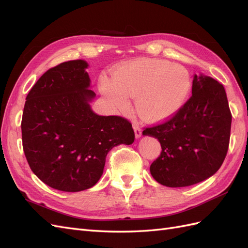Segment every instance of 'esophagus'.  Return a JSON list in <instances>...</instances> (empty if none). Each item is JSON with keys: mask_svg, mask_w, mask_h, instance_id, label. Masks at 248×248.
I'll return each instance as SVG.
<instances>
[{"mask_svg": "<svg viewBox=\"0 0 248 248\" xmlns=\"http://www.w3.org/2000/svg\"><path fill=\"white\" fill-rule=\"evenodd\" d=\"M133 129H134V133H136V138L139 139L141 137V129L140 128V126L137 124H133Z\"/></svg>", "mask_w": 248, "mask_h": 248, "instance_id": "1", "label": "esophagus"}]
</instances>
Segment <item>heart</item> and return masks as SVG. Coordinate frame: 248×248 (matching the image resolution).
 Masks as SVG:
<instances>
[{
    "label": "heart",
    "instance_id": "heart-1",
    "mask_svg": "<svg viewBox=\"0 0 248 248\" xmlns=\"http://www.w3.org/2000/svg\"><path fill=\"white\" fill-rule=\"evenodd\" d=\"M101 91L119 110L134 97L138 115L148 122H160L182 108L191 90L190 74L184 66L164 60L140 59L114 73V80L103 78Z\"/></svg>",
    "mask_w": 248,
    "mask_h": 248
}]
</instances>
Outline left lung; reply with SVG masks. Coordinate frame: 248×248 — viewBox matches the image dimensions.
<instances>
[{
    "mask_svg": "<svg viewBox=\"0 0 248 248\" xmlns=\"http://www.w3.org/2000/svg\"><path fill=\"white\" fill-rule=\"evenodd\" d=\"M231 123L223 86L212 78L194 76L192 95L182 108L142 131L158 140L162 149L150 167L153 178L169 187H185L214 175L228 153Z\"/></svg>",
    "mask_w": 248,
    "mask_h": 248,
    "instance_id": "left-lung-1",
    "label": "left lung"
}]
</instances>
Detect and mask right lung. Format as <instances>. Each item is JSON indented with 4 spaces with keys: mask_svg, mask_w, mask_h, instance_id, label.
Masks as SVG:
<instances>
[{
    "mask_svg": "<svg viewBox=\"0 0 248 248\" xmlns=\"http://www.w3.org/2000/svg\"><path fill=\"white\" fill-rule=\"evenodd\" d=\"M87 67L74 60L48 69L29 92L22 112V148L29 166L43 183L61 191L94 186L110 150L134 141L126 118L98 116L90 108L95 93L88 89Z\"/></svg>",
    "mask_w": 248,
    "mask_h": 248,
    "instance_id": "add662e5",
    "label": "right lung"
}]
</instances>
